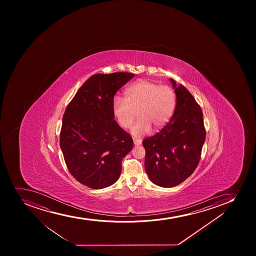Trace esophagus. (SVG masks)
Here are the masks:
<instances>
[{
	"label": "esophagus",
	"mask_w": 256,
	"mask_h": 256,
	"mask_svg": "<svg viewBox=\"0 0 256 256\" xmlns=\"http://www.w3.org/2000/svg\"><path fill=\"white\" fill-rule=\"evenodd\" d=\"M134 144L135 145L138 146V145L142 144V141H141V140H136V138H134Z\"/></svg>",
	"instance_id": "1"
}]
</instances>
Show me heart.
<instances>
[{
  "label": "heart",
  "mask_w": 256,
  "mask_h": 256,
  "mask_svg": "<svg viewBox=\"0 0 256 256\" xmlns=\"http://www.w3.org/2000/svg\"><path fill=\"white\" fill-rule=\"evenodd\" d=\"M125 98L115 96L112 102V114L119 125L128 128L134 119L136 112L140 118L132 126L136 137L162 128L172 118L177 104V94L172 86L142 80L125 90Z\"/></svg>",
  "instance_id": "obj_1"
}]
</instances>
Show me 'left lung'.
<instances>
[{"mask_svg":"<svg viewBox=\"0 0 256 256\" xmlns=\"http://www.w3.org/2000/svg\"><path fill=\"white\" fill-rule=\"evenodd\" d=\"M177 104L171 121L142 141L145 170L160 187L172 188L187 180L200 162L206 137L202 109L184 86L176 85Z\"/></svg>","mask_w":256,"mask_h":256,"instance_id":"8db88e82","label":"left lung"}]
</instances>
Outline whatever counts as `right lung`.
I'll return each instance as SVG.
<instances>
[{
    "mask_svg": "<svg viewBox=\"0 0 256 256\" xmlns=\"http://www.w3.org/2000/svg\"><path fill=\"white\" fill-rule=\"evenodd\" d=\"M134 76L126 72L94 74L65 110L60 147L69 172L86 187L114 184L121 174L122 160L132 150V137L114 120L112 102Z\"/></svg>",
    "mask_w": 256,
    "mask_h": 256,
    "instance_id": "obj_1",
    "label": "right lung"
}]
</instances>
